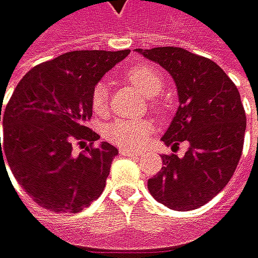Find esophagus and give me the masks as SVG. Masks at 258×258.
<instances>
[{"instance_id":"esophagus-1","label":"esophagus","mask_w":258,"mask_h":258,"mask_svg":"<svg viewBox=\"0 0 258 258\" xmlns=\"http://www.w3.org/2000/svg\"><path fill=\"white\" fill-rule=\"evenodd\" d=\"M119 153L121 154V156H132V157L142 156V151H132V150H127V148H119Z\"/></svg>"}]
</instances>
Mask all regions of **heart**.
<instances>
[{"mask_svg": "<svg viewBox=\"0 0 258 258\" xmlns=\"http://www.w3.org/2000/svg\"><path fill=\"white\" fill-rule=\"evenodd\" d=\"M126 81L131 83L141 94L151 98V107L161 111L164 108V102L157 95L163 91L166 81L163 73L154 67L148 64H139L131 67L126 72ZM108 107V89L105 83H97L91 94V108L95 114L102 116L107 113ZM153 132V124L147 120L141 121H126V120H116L110 123L105 129V137L113 144H117L124 148L137 150L141 148L148 137Z\"/></svg>", "mask_w": 258, "mask_h": 258, "instance_id": "heart-1", "label": "heart"}]
</instances>
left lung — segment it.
Segmentation results:
<instances>
[{"label":"left lung","instance_id":"1","mask_svg":"<svg viewBox=\"0 0 258 258\" xmlns=\"http://www.w3.org/2000/svg\"><path fill=\"white\" fill-rule=\"evenodd\" d=\"M173 78L179 108L161 141L189 148L179 158L163 156L161 170L148 179V191L172 210L207 204L230 180L244 147L247 117L238 88L229 76L203 55L177 46L137 49Z\"/></svg>","mask_w":258,"mask_h":258}]
</instances>
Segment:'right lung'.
<instances>
[{"instance_id":"right-lung-1","label":"right lung","mask_w":258,"mask_h":258,"mask_svg":"<svg viewBox=\"0 0 258 258\" xmlns=\"http://www.w3.org/2000/svg\"><path fill=\"white\" fill-rule=\"evenodd\" d=\"M131 51H72L33 67L16 86L4 114L0 161H9L19 185L41 207L78 213L105 188L117 148L94 147L100 135L92 117L91 94L102 76ZM90 145L79 155L73 142ZM6 166V164H4Z\"/></svg>"}]
</instances>
